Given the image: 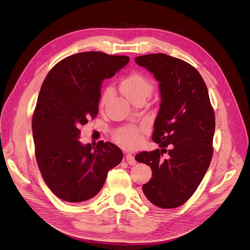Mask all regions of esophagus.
Segmentation results:
<instances>
[{"label": "esophagus", "instance_id": "34e87169", "mask_svg": "<svg viewBox=\"0 0 250 250\" xmlns=\"http://www.w3.org/2000/svg\"><path fill=\"white\" fill-rule=\"evenodd\" d=\"M126 162L129 164V165H131V166L135 165V163H137V161H135V158L133 157V155L130 154V153H127V155H126Z\"/></svg>", "mask_w": 250, "mask_h": 250}]
</instances>
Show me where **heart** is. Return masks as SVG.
Masks as SVG:
<instances>
[{
	"instance_id": "obj_1",
	"label": "heart",
	"mask_w": 250,
	"mask_h": 250,
	"mask_svg": "<svg viewBox=\"0 0 250 250\" xmlns=\"http://www.w3.org/2000/svg\"><path fill=\"white\" fill-rule=\"evenodd\" d=\"M120 88L127 99L132 102L137 98L142 97L146 99L147 97H149L152 93L153 83L144 74L131 73L122 80ZM109 92V89L105 90L101 99L102 102L106 99ZM115 139L121 146L125 148H135L140 144L142 135L137 127L126 126L117 132Z\"/></svg>"
}]
</instances>
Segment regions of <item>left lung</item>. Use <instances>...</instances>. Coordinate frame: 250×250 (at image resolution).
I'll return each mask as SVG.
<instances>
[{"label": "left lung", "mask_w": 250, "mask_h": 250, "mask_svg": "<svg viewBox=\"0 0 250 250\" xmlns=\"http://www.w3.org/2000/svg\"><path fill=\"white\" fill-rule=\"evenodd\" d=\"M160 82L161 104L152 140L161 149L135 160L150 166L146 198L162 208L183 206L197 190L213 156L215 113L201 75L184 60L163 53L135 58ZM167 153V158L161 156Z\"/></svg>", "instance_id": "left-lung-1"}]
</instances>
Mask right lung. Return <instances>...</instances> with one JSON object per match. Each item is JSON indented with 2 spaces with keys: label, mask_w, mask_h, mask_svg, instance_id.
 Here are the masks:
<instances>
[{
  "label": "right lung",
  "mask_w": 250,
  "mask_h": 250,
  "mask_svg": "<svg viewBox=\"0 0 250 250\" xmlns=\"http://www.w3.org/2000/svg\"><path fill=\"white\" fill-rule=\"evenodd\" d=\"M128 62V56L82 52L59 62L43 80L32 118L33 141L42 178L58 198H93L122 161L112 143L83 145L78 139L80 126L97 116L103 80Z\"/></svg>",
  "instance_id": "obj_1"
}]
</instances>
